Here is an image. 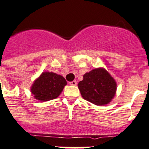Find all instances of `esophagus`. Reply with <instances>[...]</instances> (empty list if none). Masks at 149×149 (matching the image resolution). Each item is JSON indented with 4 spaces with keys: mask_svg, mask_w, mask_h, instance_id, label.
Listing matches in <instances>:
<instances>
[{
    "mask_svg": "<svg viewBox=\"0 0 149 149\" xmlns=\"http://www.w3.org/2000/svg\"><path fill=\"white\" fill-rule=\"evenodd\" d=\"M76 80H73V81H72V82H70V85H76Z\"/></svg>",
    "mask_w": 149,
    "mask_h": 149,
    "instance_id": "1",
    "label": "esophagus"
}]
</instances>
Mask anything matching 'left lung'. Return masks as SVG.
Listing matches in <instances>:
<instances>
[{"label": "left lung", "mask_w": 149, "mask_h": 149, "mask_svg": "<svg viewBox=\"0 0 149 149\" xmlns=\"http://www.w3.org/2000/svg\"><path fill=\"white\" fill-rule=\"evenodd\" d=\"M78 88L84 99L95 105L104 106L115 97L117 85L105 69L96 68L84 74Z\"/></svg>", "instance_id": "1"}]
</instances>
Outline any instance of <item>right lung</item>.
<instances>
[{
	"label": "right lung",
	"mask_w": 149,
	"mask_h": 149,
	"mask_svg": "<svg viewBox=\"0 0 149 149\" xmlns=\"http://www.w3.org/2000/svg\"><path fill=\"white\" fill-rule=\"evenodd\" d=\"M66 85L67 81L61 75L52 72H43L33 82L31 91L35 99L49 101L58 97Z\"/></svg>",
	"instance_id": "1"
}]
</instances>
